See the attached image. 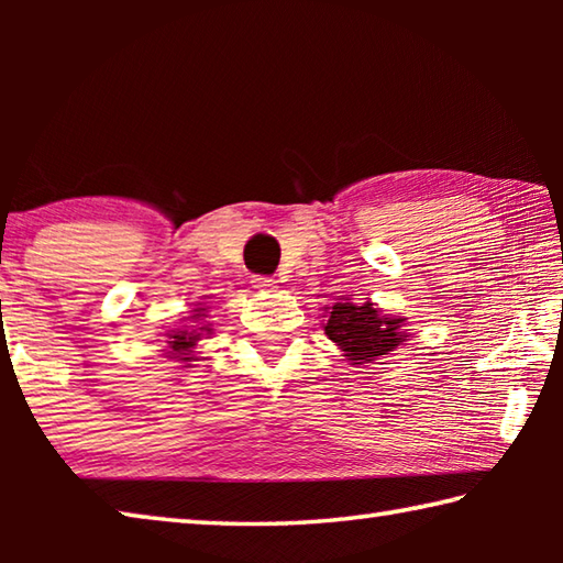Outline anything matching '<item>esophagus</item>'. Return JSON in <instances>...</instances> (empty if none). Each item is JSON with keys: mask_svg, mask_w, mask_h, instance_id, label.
Instances as JSON below:
<instances>
[{"mask_svg": "<svg viewBox=\"0 0 563 563\" xmlns=\"http://www.w3.org/2000/svg\"><path fill=\"white\" fill-rule=\"evenodd\" d=\"M251 283H253L255 290H273L275 288V280L268 278V275H255Z\"/></svg>", "mask_w": 563, "mask_h": 563, "instance_id": "34e87169", "label": "esophagus"}]
</instances>
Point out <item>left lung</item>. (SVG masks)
I'll use <instances>...</instances> for the list:
<instances>
[{"instance_id": "obj_1", "label": "left lung", "mask_w": 563, "mask_h": 563, "mask_svg": "<svg viewBox=\"0 0 563 563\" xmlns=\"http://www.w3.org/2000/svg\"><path fill=\"white\" fill-rule=\"evenodd\" d=\"M399 325L402 320L379 316L373 302H335L325 322V335L338 342L350 360H375L389 355L405 340Z\"/></svg>"}]
</instances>
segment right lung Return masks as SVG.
Masks as SVG:
<instances>
[{
  "instance_id": "right-lung-1",
  "label": "right lung",
  "mask_w": 563,
  "mask_h": 563,
  "mask_svg": "<svg viewBox=\"0 0 563 563\" xmlns=\"http://www.w3.org/2000/svg\"><path fill=\"white\" fill-rule=\"evenodd\" d=\"M190 328H196V325H190ZM198 330H208V328H198ZM198 335H201V332H186V330L170 332V335H168V338H170V340H168V345H170L168 355L180 357L184 362H190V360H194V357H190V347L196 345Z\"/></svg>"
}]
</instances>
